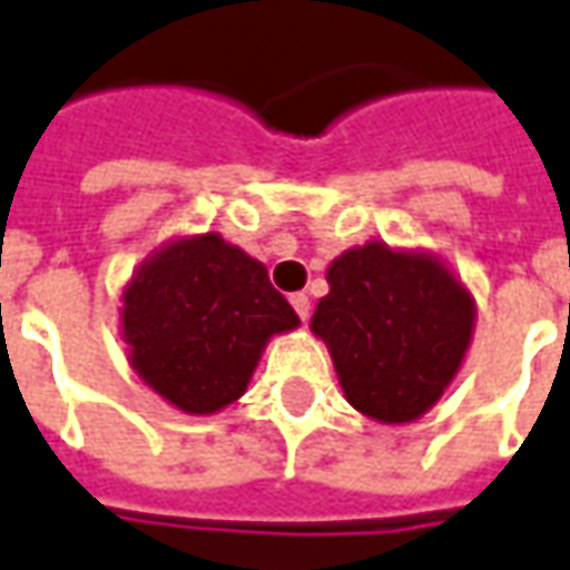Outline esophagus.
I'll list each match as a JSON object with an SVG mask.
<instances>
[{"instance_id": "34e87169", "label": "esophagus", "mask_w": 570, "mask_h": 570, "mask_svg": "<svg viewBox=\"0 0 570 570\" xmlns=\"http://www.w3.org/2000/svg\"><path fill=\"white\" fill-rule=\"evenodd\" d=\"M289 302H293V308H296L298 317H302V321H308V314H312V298L305 296V293H293Z\"/></svg>"}]
</instances>
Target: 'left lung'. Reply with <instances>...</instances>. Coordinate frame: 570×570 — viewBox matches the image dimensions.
<instances>
[{"label": "left lung", "instance_id": "left-lung-1", "mask_svg": "<svg viewBox=\"0 0 570 570\" xmlns=\"http://www.w3.org/2000/svg\"><path fill=\"white\" fill-rule=\"evenodd\" d=\"M312 333L330 348L348 404L410 423L444 395L475 326V298L444 262L370 240L326 268Z\"/></svg>", "mask_w": 570, "mask_h": 570}]
</instances>
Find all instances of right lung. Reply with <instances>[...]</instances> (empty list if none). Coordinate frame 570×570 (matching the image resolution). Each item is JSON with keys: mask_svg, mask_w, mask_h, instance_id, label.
<instances>
[{"mask_svg": "<svg viewBox=\"0 0 570 570\" xmlns=\"http://www.w3.org/2000/svg\"><path fill=\"white\" fill-rule=\"evenodd\" d=\"M119 317L135 373L197 416L244 395L268 340L298 326L268 268L216 230L160 246L122 289Z\"/></svg>", "mask_w": 570, "mask_h": 570, "instance_id": "1", "label": "right lung"}]
</instances>
